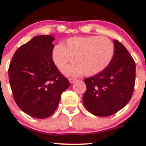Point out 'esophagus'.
Segmentation results:
<instances>
[{
    "label": "esophagus",
    "mask_w": 146,
    "mask_h": 146,
    "mask_svg": "<svg viewBox=\"0 0 146 146\" xmlns=\"http://www.w3.org/2000/svg\"><path fill=\"white\" fill-rule=\"evenodd\" d=\"M69 81H70V82L71 84L74 83V82H75L76 81V79H75V78H70L69 79Z\"/></svg>",
    "instance_id": "1"
}]
</instances>
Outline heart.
<instances>
[{
	"mask_svg": "<svg viewBox=\"0 0 146 146\" xmlns=\"http://www.w3.org/2000/svg\"><path fill=\"white\" fill-rule=\"evenodd\" d=\"M114 45L110 39L99 36L70 38L65 45L57 44L52 52V58L57 68L62 71L72 60L75 63L68 66L64 73L77 76L84 73L93 76L105 70L113 59Z\"/></svg>",
	"mask_w": 146,
	"mask_h": 146,
	"instance_id": "obj_1",
	"label": "heart"
}]
</instances>
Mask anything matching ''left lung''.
Returning <instances> with one entry per match:
<instances>
[{
    "mask_svg": "<svg viewBox=\"0 0 146 146\" xmlns=\"http://www.w3.org/2000/svg\"><path fill=\"white\" fill-rule=\"evenodd\" d=\"M114 54L102 72L86 78L82 101L97 116H109L123 109L131 99L135 80V64L125 47L113 40Z\"/></svg>",
    "mask_w": 146,
    "mask_h": 146,
    "instance_id": "8db88e82",
    "label": "left lung"
}]
</instances>
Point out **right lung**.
<instances>
[{
    "mask_svg": "<svg viewBox=\"0 0 146 146\" xmlns=\"http://www.w3.org/2000/svg\"><path fill=\"white\" fill-rule=\"evenodd\" d=\"M54 40L51 35L34 37L15 51L8 69L15 102L36 119L51 116L70 85L52 58Z\"/></svg>",
    "mask_w": 146,
    "mask_h": 146,
    "instance_id": "add662e5",
    "label": "right lung"
}]
</instances>
